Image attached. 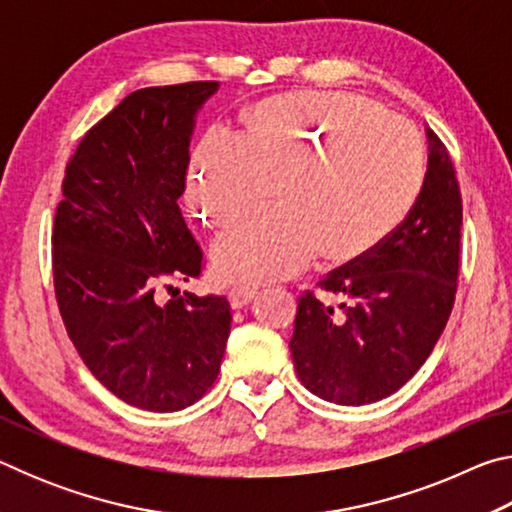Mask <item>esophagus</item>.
Returning <instances> with one entry per match:
<instances>
[{
    "instance_id": "esophagus-1",
    "label": "esophagus",
    "mask_w": 512,
    "mask_h": 512,
    "mask_svg": "<svg viewBox=\"0 0 512 512\" xmlns=\"http://www.w3.org/2000/svg\"><path fill=\"white\" fill-rule=\"evenodd\" d=\"M257 296V289H250V287H235L230 291V305L232 309H244L246 305L255 300Z\"/></svg>"
}]
</instances>
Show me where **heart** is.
Segmentation results:
<instances>
[{
    "mask_svg": "<svg viewBox=\"0 0 512 512\" xmlns=\"http://www.w3.org/2000/svg\"><path fill=\"white\" fill-rule=\"evenodd\" d=\"M424 162L404 119L348 92H293L266 99L246 119L244 140L207 133L196 144L187 201L212 228L216 275L264 284L302 271L320 255L350 262L397 230L420 194Z\"/></svg>",
    "mask_w": 512,
    "mask_h": 512,
    "instance_id": "heart-1",
    "label": "heart"
}]
</instances>
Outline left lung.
Returning <instances> with one entry per match:
<instances>
[{
  "label": "left lung",
  "mask_w": 512,
  "mask_h": 512,
  "mask_svg": "<svg viewBox=\"0 0 512 512\" xmlns=\"http://www.w3.org/2000/svg\"><path fill=\"white\" fill-rule=\"evenodd\" d=\"M429 162L411 212L391 237L307 291L289 341L293 366L320 400L363 406L409 381L452 314L463 203L445 144L427 128Z\"/></svg>",
  "instance_id": "obj_1"
}]
</instances>
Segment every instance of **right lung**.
<instances>
[{"instance_id":"right-lung-1","label":"right lung","mask_w":512,"mask_h":512,"mask_svg":"<svg viewBox=\"0 0 512 512\" xmlns=\"http://www.w3.org/2000/svg\"><path fill=\"white\" fill-rule=\"evenodd\" d=\"M216 90L196 81L128 94L65 169L51 237L60 316L92 375L137 409L201 400L230 336L223 296H158L160 284L201 275L178 198L196 115Z\"/></svg>"}]
</instances>
